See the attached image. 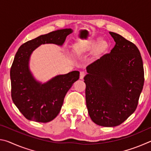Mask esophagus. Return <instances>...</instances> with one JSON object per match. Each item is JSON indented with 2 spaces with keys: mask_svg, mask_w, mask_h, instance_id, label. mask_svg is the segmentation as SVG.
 Wrapping results in <instances>:
<instances>
[{
  "mask_svg": "<svg viewBox=\"0 0 151 151\" xmlns=\"http://www.w3.org/2000/svg\"><path fill=\"white\" fill-rule=\"evenodd\" d=\"M85 75H86V73L84 72V71H81L80 73V78L83 79L84 77H85Z\"/></svg>",
  "mask_w": 151,
  "mask_h": 151,
  "instance_id": "1",
  "label": "esophagus"
}]
</instances>
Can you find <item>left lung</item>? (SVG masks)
I'll use <instances>...</instances> for the list:
<instances>
[{
	"mask_svg": "<svg viewBox=\"0 0 151 151\" xmlns=\"http://www.w3.org/2000/svg\"><path fill=\"white\" fill-rule=\"evenodd\" d=\"M109 33L116 42L114 48L90 64L84 78L89 116L106 127L120 125L135 111L145 81L139 48L120 35Z\"/></svg>",
	"mask_w": 151,
	"mask_h": 151,
	"instance_id": "obj_1",
	"label": "left lung"
}]
</instances>
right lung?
Instances as JSON below:
<instances>
[{"instance_id":"add662e5","label":"right lung","mask_w":151,"mask_h":151,"mask_svg":"<svg viewBox=\"0 0 151 151\" xmlns=\"http://www.w3.org/2000/svg\"><path fill=\"white\" fill-rule=\"evenodd\" d=\"M72 31L65 29L40 36L22 44L15 55L10 71L11 97L26 119L39 122L54 119L59 113L66 93L79 78L80 73L75 70L41 84L35 80L29 68V58L33 50L46 43L62 45Z\"/></svg>"}]
</instances>
